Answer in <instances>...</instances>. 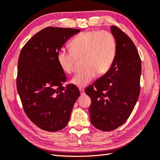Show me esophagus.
Wrapping results in <instances>:
<instances>
[{"label":"esophagus","instance_id":"1","mask_svg":"<svg viewBox=\"0 0 160 160\" xmlns=\"http://www.w3.org/2000/svg\"><path fill=\"white\" fill-rule=\"evenodd\" d=\"M79 91L81 92V95H83L84 94V90L83 88H79Z\"/></svg>","mask_w":160,"mask_h":160}]
</instances>
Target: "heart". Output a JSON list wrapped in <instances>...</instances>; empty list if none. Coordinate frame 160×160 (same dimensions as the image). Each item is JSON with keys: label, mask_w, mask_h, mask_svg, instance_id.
Here are the masks:
<instances>
[{"label": "heart", "mask_w": 160, "mask_h": 160, "mask_svg": "<svg viewBox=\"0 0 160 160\" xmlns=\"http://www.w3.org/2000/svg\"><path fill=\"white\" fill-rule=\"evenodd\" d=\"M71 51L61 48L57 54V60L63 72L75 71L76 57L83 58L85 69L77 74L70 83L78 88H84L98 73L103 74L111 68L116 55V39L107 30L83 32L70 42Z\"/></svg>", "instance_id": "heart-1"}]
</instances>
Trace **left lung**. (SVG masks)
Instances as JSON below:
<instances>
[{
  "label": "left lung",
  "mask_w": 160,
  "mask_h": 160,
  "mask_svg": "<svg viewBox=\"0 0 160 160\" xmlns=\"http://www.w3.org/2000/svg\"><path fill=\"white\" fill-rule=\"evenodd\" d=\"M116 39V55L110 69L85 92L91 98V123L110 131L128 119L140 92L141 59L131 38L116 26L111 27Z\"/></svg>",
  "instance_id": "left-lung-1"
}]
</instances>
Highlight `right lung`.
<instances>
[{
    "label": "right lung",
    "mask_w": 160,
    "mask_h": 160,
    "mask_svg": "<svg viewBox=\"0 0 160 160\" xmlns=\"http://www.w3.org/2000/svg\"><path fill=\"white\" fill-rule=\"evenodd\" d=\"M79 32L70 28L47 27L34 35L20 51L17 90L28 118L44 131L64 128L80 95L74 85L62 86L66 76L57 60L65 42Z\"/></svg>",
    "instance_id": "add662e5"
}]
</instances>
